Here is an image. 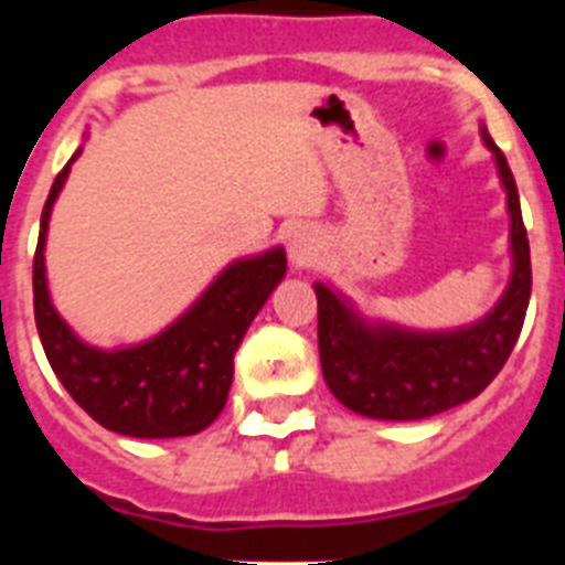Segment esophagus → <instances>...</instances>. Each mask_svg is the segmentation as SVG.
Here are the masks:
<instances>
[{
    "mask_svg": "<svg viewBox=\"0 0 565 565\" xmlns=\"http://www.w3.org/2000/svg\"><path fill=\"white\" fill-rule=\"evenodd\" d=\"M313 259H317V248H313L311 237H306V234H294L291 239V263L297 268L302 266H311Z\"/></svg>",
    "mask_w": 565,
    "mask_h": 565,
    "instance_id": "esophagus-1",
    "label": "esophagus"
}]
</instances>
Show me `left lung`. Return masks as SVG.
<instances>
[{
	"label": "left lung",
	"mask_w": 565,
	"mask_h": 565,
	"mask_svg": "<svg viewBox=\"0 0 565 565\" xmlns=\"http://www.w3.org/2000/svg\"><path fill=\"white\" fill-rule=\"evenodd\" d=\"M495 152L498 174L512 214V279L495 311L476 326L450 333H416L393 326H367L342 297L317 286L319 362L333 396L353 413L387 422H416L476 398L501 373L521 337L532 294V259L521 201L507 158Z\"/></svg>",
	"instance_id": "1"
}]
</instances>
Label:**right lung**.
<instances>
[{"mask_svg":"<svg viewBox=\"0 0 565 565\" xmlns=\"http://www.w3.org/2000/svg\"><path fill=\"white\" fill-rule=\"evenodd\" d=\"M70 163L50 186L33 254V313L50 367L73 402L107 430L132 438H178L206 430L228 398L239 342L286 274V252L274 248L228 266L174 326L149 342L124 351L89 348L50 306L44 279L50 209L67 181Z\"/></svg>","mask_w":565,"mask_h":565,"instance_id":"right-lung-1","label":"right lung"}]
</instances>
